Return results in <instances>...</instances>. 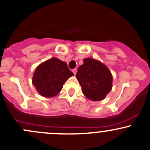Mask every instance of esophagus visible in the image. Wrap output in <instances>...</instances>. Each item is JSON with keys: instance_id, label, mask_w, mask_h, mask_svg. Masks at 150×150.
Segmentation results:
<instances>
[{"instance_id": "esophagus-1", "label": "esophagus", "mask_w": 150, "mask_h": 150, "mask_svg": "<svg viewBox=\"0 0 150 150\" xmlns=\"http://www.w3.org/2000/svg\"><path fill=\"white\" fill-rule=\"evenodd\" d=\"M72 72H73L74 73V75H76V72H77V69H73V70H72Z\"/></svg>"}]
</instances>
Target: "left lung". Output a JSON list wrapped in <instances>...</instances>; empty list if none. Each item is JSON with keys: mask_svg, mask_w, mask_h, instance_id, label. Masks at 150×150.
Returning <instances> with one entry per match:
<instances>
[{"mask_svg": "<svg viewBox=\"0 0 150 150\" xmlns=\"http://www.w3.org/2000/svg\"><path fill=\"white\" fill-rule=\"evenodd\" d=\"M76 78L86 98L93 101L103 100L112 88L113 78L109 69L98 60L85 58L78 69Z\"/></svg>", "mask_w": 150, "mask_h": 150, "instance_id": "obj_1", "label": "left lung"}]
</instances>
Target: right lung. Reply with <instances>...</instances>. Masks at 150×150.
Returning a JSON list of instances; mask_svg holds the SVG:
<instances>
[{"mask_svg":"<svg viewBox=\"0 0 150 150\" xmlns=\"http://www.w3.org/2000/svg\"><path fill=\"white\" fill-rule=\"evenodd\" d=\"M72 75L66 62L52 57L37 67L32 83L41 96L52 98L60 92L64 83Z\"/></svg>","mask_w":150,"mask_h":150,"instance_id":"1","label":"right lung"}]
</instances>
